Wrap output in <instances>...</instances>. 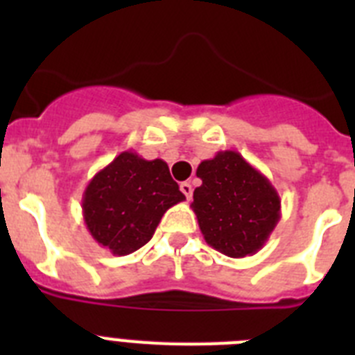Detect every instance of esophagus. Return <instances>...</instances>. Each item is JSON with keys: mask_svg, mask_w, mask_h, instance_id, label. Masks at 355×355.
Returning <instances> with one entry per match:
<instances>
[{"mask_svg": "<svg viewBox=\"0 0 355 355\" xmlns=\"http://www.w3.org/2000/svg\"><path fill=\"white\" fill-rule=\"evenodd\" d=\"M180 188H181V192L184 193V197H187L188 200L192 199V192H193V188H192V184L188 183V181H183V183L180 184Z\"/></svg>", "mask_w": 355, "mask_h": 355, "instance_id": "1", "label": "esophagus"}]
</instances>
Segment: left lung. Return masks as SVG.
Wrapping results in <instances>:
<instances>
[{
	"mask_svg": "<svg viewBox=\"0 0 355 355\" xmlns=\"http://www.w3.org/2000/svg\"><path fill=\"white\" fill-rule=\"evenodd\" d=\"M202 184L192 209L206 243L229 258L263 249L281 218V199L272 183L236 150H218L197 167Z\"/></svg>",
	"mask_w": 355,
	"mask_h": 355,
	"instance_id": "8db88e82",
	"label": "left lung"
}]
</instances>
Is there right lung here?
Listing matches in <instances>:
<instances>
[{"label": "right lung", "instance_id": "1", "mask_svg": "<svg viewBox=\"0 0 355 355\" xmlns=\"http://www.w3.org/2000/svg\"><path fill=\"white\" fill-rule=\"evenodd\" d=\"M184 200L163 159L124 150L89 181L81 199L90 236L114 256L139 250L168 208Z\"/></svg>", "mask_w": 355, "mask_h": 355}]
</instances>
